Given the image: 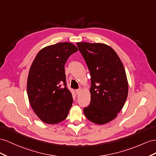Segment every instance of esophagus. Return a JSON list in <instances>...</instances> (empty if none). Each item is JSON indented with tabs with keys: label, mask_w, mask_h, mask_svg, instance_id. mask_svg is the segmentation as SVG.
Listing matches in <instances>:
<instances>
[{
	"label": "esophagus",
	"mask_w": 156,
	"mask_h": 156,
	"mask_svg": "<svg viewBox=\"0 0 156 156\" xmlns=\"http://www.w3.org/2000/svg\"><path fill=\"white\" fill-rule=\"evenodd\" d=\"M81 91H82V88H81V87H80V88H78V90H76L75 92H76V94L78 95V94H79L80 92Z\"/></svg>",
	"instance_id": "1"
}]
</instances>
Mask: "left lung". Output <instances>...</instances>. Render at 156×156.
I'll use <instances>...</instances> for the list:
<instances>
[{
	"label": "left lung",
	"mask_w": 156,
	"mask_h": 156,
	"mask_svg": "<svg viewBox=\"0 0 156 156\" xmlns=\"http://www.w3.org/2000/svg\"><path fill=\"white\" fill-rule=\"evenodd\" d=\"M91 76V102L83 108L90 121L105 124L117 116L126 103L128 83L122 62L104 44L77 42Z\"/></svg>",
	"instance_id": "8db88e82"
}]
</instances>
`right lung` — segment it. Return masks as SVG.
Instances as JSON below:
<instances>
[{"mask_svg": "<svg viewBox=\"0 0 156 156\" xmlns=\"http://www.w3.org/2000/svg\"><path fill=\"white\" fill-rule=\"evenodd\" d=\"M77 51L72 43H57L40 51L31 65L27 86L29 103L44 123H58L67 117L73 99L66 86L65 65Z\"/></svg>", "mask_w": 156, "mask_h": 156, "instance_id": "add662e5", "label": "right lung"}]
</instances>
